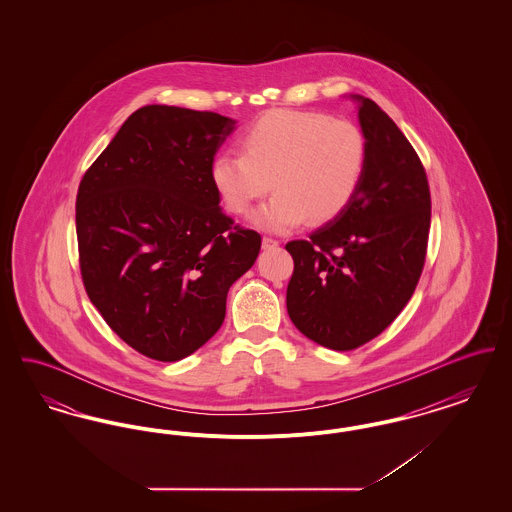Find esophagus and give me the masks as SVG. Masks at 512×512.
Returning <instances> with one entry per match:
<instances>
[{
	"instance_id": "obj_1",
	"label": "esophagus",
	"mask_w": 512,
	"mask_h": 512,
	"mask_svg": "<svg viewBox=\"0 0 512 512\" xmlns=\"http://www.w3.org/2000/svg\"><path fill=\"white\" fill-rule=\"evenodd\" d=\"M276 245H278V240H274V238H270V236H263V247H265V249L276 247Z\"/></svg>"
}]
</instances>
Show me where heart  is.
I'll return each instance as SVG.
<instances>
[{
  "instance_id": "b5f03b06",
  "label": "heart",
  "mask_w": 512,
  "mask_h": 512,
  "mask_svg": "<svg viewBox=\"0 0 512 512\" xmlns=\"http://www.w3.org/2000/svg\"><path fill=\"white\" fill-rule=\"evenodd\" d=\"M242 153L215 157L211 178L224 207L238 217L272 190L257 222L286 232L307 219L324 224L340 217L357 194L366 167L361 128L324 113L272 109L240 136Z\"/></svg>"
}]
</instances>
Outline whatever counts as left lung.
<instances>
[{"instance_id":"left-lung-1","label":"left lung","mask_w":512,"mask_h":512,"mask_svg":"<svg viewBox=\"0 0 512 512\" xmlns=\"http://www.w3.org/2000/svg\"><path fill=\"white\" fill-rule=\"evenodd\" d=\"M359 101L366 167L357 194L309 240L286 244L293 259L288 315L303 336L334 351L374 340L409 303L432 219L418 153L388 113L372 99Z\"/></svg>"}]
</instances>
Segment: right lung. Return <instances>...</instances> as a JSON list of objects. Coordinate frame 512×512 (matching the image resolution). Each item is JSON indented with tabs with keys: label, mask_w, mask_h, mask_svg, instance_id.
<instances>
[{
	"label": "right lung",
	"mask_w": 512,
	"mask_h": 512,
	"mask_svg": "<svg viewBox=\"0 0 512 512\" xmlns=\"http://www.w3.org/2000/svg\"><path fill=\"white\" fill-rule=\"evenodd\" d=\"M236 122L146 105L84 172L76 240L84 290L144 357L174 363L211 340L230 286L253 267L259 232L234 224L211 178Z\"/></svg>",
	"instance_id": "obj_1"
}]
</instances>
